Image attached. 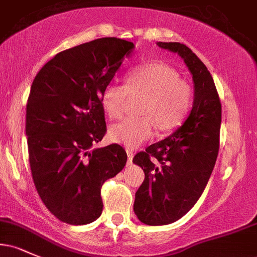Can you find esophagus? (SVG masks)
I'll use <instances>...</instances> for the list:
<instances>
[{
    "instance_id": "obj_1",
    "label": "esophagus",
    "mask_w": 257,
    "mask_h": 257,
    "mask_svg": "<svg viewBox=\"0 0 257 257\" xmlns=\"http://www.w3.org/2000/svg\"><path fill=\"white\" fill-rule=\"evenodd\" d=\"M125 151H126V156H128V163H132L133 157H134V153H133L131 149H126Z\"/></svg>"
}]
</instances>
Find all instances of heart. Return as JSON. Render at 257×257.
Instances as JSON below:
<instances>
[{
	"label": "heart",
	"mask_w": 257,
	"mask_h": 257,
	"mask_svg": "<svg viewBox=\"0 0 257 257\" xmlns=\"http://www.w3.org/2000/svg\"><path fill=\"white\" fill-rule=\"evenodd\" d=\"M131 93L145 94L140 106L144 116L125 117L108 129L113 143L129 149L153 138L157 126L162 131L178 126L192 104L190 85L180 79L174 67L159 61L133 67L126 73V84L112 81L105 85L100 102L111 118H119L124 113Z\"/></svg>",
	"instance_id": "heart-1"
}]
</instances>
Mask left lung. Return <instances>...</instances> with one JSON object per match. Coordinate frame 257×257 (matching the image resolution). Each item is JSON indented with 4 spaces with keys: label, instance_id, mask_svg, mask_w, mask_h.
<instances>
[{
    "label": "left lung",
    "instance_id": "obj_1",
    "mask_svg": "<svg viewBox=\"0 0 257 257\" xmlns=\"http://www.w3.org/2000/svg\"><path fill=\"white\" fill-rule=\"evenodd\" d=\"M157 46L184 60L192 75L194 95L181 126L133 158L145 173L135 193L134 213L149 226L175 222L196 204L213 173L221 125L219 94L205 65L185 44L157 42Z\"/></svg>",
    "mask_w": 257,
    "mask_h": 257
}]
</instances>
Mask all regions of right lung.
<instances>
[{
	"label": "right lung",
	"instance_id": "obj_1",
	"mask_svg": "<svg viewBox=\"0 0 257 257\" xmlns=\"http://www.w3.org/2000/svg\"><path fill=\"white\" fill-rule=\"evenodd\" d=\"M135 46L105 37L58 53L32 82L26 137L32 179L57 219L87 225L102 213L101 186L126 163L117 144L94 147L106 132L100 95Z\"/></svg>",
	"mask_w": 257,
	"mask_h": 257
}]
</instances>
